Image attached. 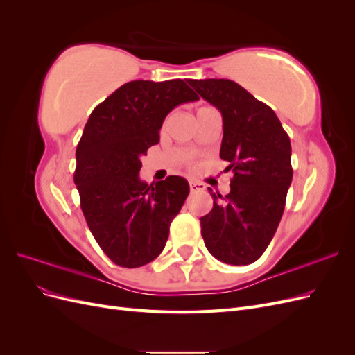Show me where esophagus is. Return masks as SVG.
<instances>
[{
  "instance_id": "1",
  "label": "esophagus",
  "mask_w": 355,
  "mask_h": 355,
  "mask_svg": "<svg viewBox=\"0 0 355 355\" xmlns=\"http://www.w3.org/2000/svg\"><path fill=\"white\" fill-rule=\"evenodd\" d=\"M189 188H191V192H200L206 189V185L197 180H189Z\"/></svg>"
}]
</instances>
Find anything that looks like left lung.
I'll list each match as a JSON object with an SVG mask.
<instances>
[{"mask_svg":"<svg viewBox=\"0 0 355 355\" xmlns=\"http://www.w3.org/2000/svg\"><path fill=\"white\" fill-rule=\"evenodd\" d=\"M220 111V158L232 170L231 191L213 197L200 218L207 250L220 262L249 265L259 259L282 220L292 184L290 139L275 112L231 80H189Z\"/></svg>","mask_w":355,"mask_h":355,"instance_id":"left-lung-1","label":"left lung"}]
</instances>
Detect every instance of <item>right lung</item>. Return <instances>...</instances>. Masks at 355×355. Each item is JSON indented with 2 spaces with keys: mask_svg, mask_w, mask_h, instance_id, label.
<instances>
[{
  "mask_svg": "<svg viewBox=\"0 0 355 355\" xmlns=\"http://www.w3.org/2000/svg\"><path fill=\"white\" fill-rule=\"evenodd\" d=\"M198 101L184 80L125 83L89 116L77 146L73 180L94 240L124 268L146 265L163 252L170 223L189 194L187 179L148 185L139 178L149 146L159 142L167 114Z\"/></svg>",
  "mask_w": 355,
  "mask_h": 355,
  "instance_id": "add662e5",
  "label": "right lung"
}]
</instances>
